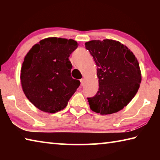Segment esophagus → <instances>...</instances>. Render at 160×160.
I'll return each instance as SVG.
<instances>
[{"label":"esophagus","mask_w":160,"mask_h":160,"mask_svg":"<svg viewBox=\"0 0 160 160\" xmlns=\"http://www.w3.org/2000/svg\"><path fill=\"white\" fill-rule=\"evenodd\" d=\"M80 82H81V86H83L84 85H85V80L81 79L80 80Z\"/></svg>","instance_id":"1"}]
</instances>
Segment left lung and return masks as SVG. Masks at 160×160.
Returning <instances> with one entry per match:
<instances>
[{
	"label": "left lung",
	"mask_w": 160,
	"mask_h": 160,
	"mask_svg": "<svg viewBox=\"0 0 160 160\" xmlns=\"http://www.w3.org/2000/svg\"><path fill=\"white\" fill-rule=\"evenodd\" d=\"M95 61L99 90L88 97L90 109L100 114H112L123 109L135 96L141 82L138 61L119 42L92 40L85 43Z\"/></svg>",
	"instance_id": "obj_1"
}]
</instances>
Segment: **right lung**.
Wrapping results in <instances>:
<instances>
[{"mask_svg":"<svg viewBox=\"0 0 160 160\" xmlns=\"http://www.w3.org/2000/svg\"><path fill=\"white\" fill-rule=\"evenodd\" d=\"M73 39L50 37L35 44L25 57L21 84L28 99L38 109L56 113L67 106L80 85L70 76L69 56L78 48Z\"/></svg>","mask_w":160,"mask_h":160,"instance_id":"add662e5","label":"right lung"}]
</instances>
